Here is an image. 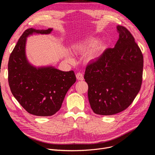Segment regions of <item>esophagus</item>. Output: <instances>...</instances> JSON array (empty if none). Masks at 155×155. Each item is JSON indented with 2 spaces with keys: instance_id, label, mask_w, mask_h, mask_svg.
<instances>
[{
  "instance_id": "1",
  "label": "esophagus",
  "mask_w": 155,
  "mask_h": 155,
  "mask_svg": "<svg viewBox=\"0 0 155 155\" xmlns=\"http://www.w3.org/2000/svg\"><path fill=\"white\" fill-rule=\"evenodd\" d=\"M76 77L78 80H83L84 79V75L82 73H77L76 74Z\"/></svg>"
}]
</instances>
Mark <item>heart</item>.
I'll use <instances>...</instances> for the list:
<instances>
[{
	"label": "heart",
	"mask_w": 155,
	"mask_h": 155,
	"mask_svg": "<svg viewBox=\"0 0 155 155\" xmlns=\"http://www.w3.org/2000/svg\"><path fill=\"white\" fill-rule=\"evenodd\" d=\"M99 39L96 38H89L85 39L84 41L73 46V50L76 53L83 54L91 50L88 54L87 59L88 61H92L99 56L103 49L102 45L99 43ZM68 60L71 61L73 59L69 56Z\"/></svg>",
	"instance_id": "heart-1"
}]
</instances>
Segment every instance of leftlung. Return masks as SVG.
Returning <instances> with one entry per match:
<instances>
[{
  "mask_svg": "<svg viewBox=\"0 0 155 155\" xmlns=\"http://www.w3.org/2000/svg\"><path fill=\"white\" fill-rule=\"evenodd\" d=\"M119 38L114 48H107L89 63L84 78L94 113L116 114L132 104L142 84L143 56L133 35L117 26Z\"/></svg>",
  "mask_w": 155,
  "mask_h": 155,
  "instance_id": "8db88e82",
  "label": "left lung"
}]
</instances>
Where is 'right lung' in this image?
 <instances>
[{"instance_id": "obj_1", "label": "right lung", "mask_w": 155, "mask_h": 155, "mask_svg": "<svg viewBox=\"0 0 155 155\" xmlns=\"http://www.w3.org/2000/svg\"><path fill=\"white\" fill-rule=\"evenodd\" d=\"M53 29L29 28L23 32L8 63V82L11 92L28 112L51 116L58 112L69 88L76 82L73 71H63L53 67L36 68L26 56V38L33 33L48 35Z\"/></svg>"}]
</instances>
